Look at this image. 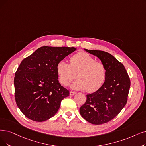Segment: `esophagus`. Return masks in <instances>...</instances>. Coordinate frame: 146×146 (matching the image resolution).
Listing matches in <instances>:
<instances>
[{
	"label": "esophagus",
	"instance_id": "1",
	"mask_svg": "<svg viewBox=\"0 0 146 146\" xmlns=\"http://www.w3.org/2000/svg\"><path fill=\"white\" fill-rule=\"evenodd\" d=\"M76 93H77L76 92H74V91H71V92H69V95H72H72H74L75 94H76Z\"/></svg>",
	"mask_w": 146,
	"mask_h": 146
}]
</instances>
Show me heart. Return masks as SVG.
Segmentation results:
<instances>
[{
    "label": "heart",
    "mask_w": 146,
    "mask_h": 146,
    "mask_svg": "<svg viewBox=\"0 0 146 146\" xmlns=\"http://www.w3.org/2000/svg\"><path fill=\"white\" fill-rule=\"evenodd\" d=\"M70 64L61 60L56 65V71L60 82L68 85L74 79V73L77 80L71 85L76 90H86L92 93L100 89L106 81L107 71L101 62L84 52L73 55L69 59Z\"/></svg>",
    "instance_id": "heart-1"
}]
</instances>
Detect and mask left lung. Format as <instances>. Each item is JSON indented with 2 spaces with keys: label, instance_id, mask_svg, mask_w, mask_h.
<instances>
[{
  "label": "left lung",
  "instance_id": "8db88e82",
  "mask_svg": "<svg viewBox=\"0 0 146 146\" xmlns=\"http://www.w3.org/2000/svg\"><path fill=\"white\" fill-rule=\"evenodd\" d=\"M84 50L101 60L106 68L107 77L100 89L87 95L80 113L89 123L101 125L113 119L125 106L131 81L124 65L113 56L104 51Z\"/></svg>",
  "mask_w": 146,
  "mask_h": 146
}]
</instances>
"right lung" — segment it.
<instances>
[{
  "label": "right lung",
  "instance_id": "obj_1",
  "mask_svg": "<svg viewBox=\"0 0 146 146\" xmlns=\"http://www.w3.org/2000/svg\"><path fill=\"white\" fill-rule=\"evenodd\" d=\"M76 50L44 46L22 60L15 74V99L26 117L41 122L58 111L69 91L59 83L56 65Z\"/></svg>",
  "mask_w": 146,
  "mask_h": 146
}]
</instances>
